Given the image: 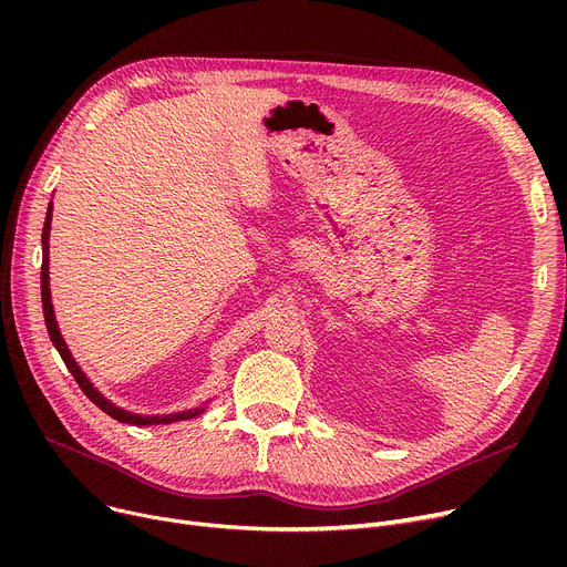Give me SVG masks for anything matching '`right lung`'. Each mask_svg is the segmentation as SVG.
<instances>
[{"instance_id":"1","label":"right lung","mask_w":567,"mask_h":567,"mask_svg":"<svg viewBox=\"0 0 567 567\" xmlns=\"http://www.w3.org/2000/svg\"><path fill=\"white\" fill-rule=\"evenodd\" d=\"M50 223H52V202L48 206V214H45V223H43V264H41V301H43V317H45V326H48V336L52 340V344L56 347L59 355H62V361L66 363L69 372L73 374V379L78 381V385L82 389V393L92 400L99 409H103L107 415H112L114 421L118 423H131V425H167V423H176V421H188L195 419L204 411V406H195L188 411H178V413H165V415H142V413H133L126 411L122 406L112 404L107 398H103V393L99 389H94V383L86 379V374L80 370V365L75 363V359L71 355L62 333H59V326L54 319V310H52V296H50Z\"/></svg>"}]
</instances>
